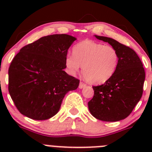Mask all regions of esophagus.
Segmentation results:
<instances>
[{"label":"esophagus","instance_id":"esophagus-1","mask_svg":"<svg viewBox=\"0 0 152 152\" xmlns=\"http://www.w3.org/2000/svg\"><path fill=\"white\" fill-rule=\"evenodd\" d=\"M86 87V85L85 83H83V82H80V83H79V87L80 89H82V88H84V87Z\"/></svg>","mask_w":152,"mask_h":152}]
</instances>
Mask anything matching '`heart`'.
<instances>
[{
	"label": "heart",
	"instance_id": "heart-1",
	"mask_svg": "<svg viewBox=\"0 0 152 152\" xmlns=\"http://www.w3.org/2000/svg\"><path fill=\"white\" fill-rule=\"evenodd\" d=\"M119 62L117 50L111 45L86 39L73 48V55H67L65 64L74 75L82 67L83 76L88 82L100 85L110 80Z\"/></svg>",
	"mask_w": 152,
	"mask_h": 152
}]
</instances>
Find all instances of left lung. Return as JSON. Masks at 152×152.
I'll return each instance as SVG.
<instances>
[{
    "mask_svg": "<svg viewBox=\"0 0 152 152\" xmlns=\"http://www.w3.org/2000/svg\"><path fill=\"white\" fill-rule=\"evenodd\" d=\"M117 50L119 62L111 79L93 87L88 108L93 117L103 121H118L128 117L142 97L145 70L134 50L107 37L95 35Z\"/></svg>",
    "mask_w": 152,
    "mask_h": 152,
    "instance_id": "1",
    "label": "left lung"
}]
</instances>
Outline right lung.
<instances>
[{
	"instance_id": "right-lung-1",
	"label": "right lung",
	"mask_w": 152,
	"mask_h": 152,
	"mask_svg": "<svg viewBox=\"0 0 152 152\" xmlns=\"http://www.w3.org/2000/svg\"><path fill=\"white\" fill-rule=\"evenodd\" d=\"M76 39L68 34L42 37L20 50L9 68V92L23 115L47 120L59 112L65 94L79 80L68 75L65 59Z\"/></svg>"
}]
</instances>
